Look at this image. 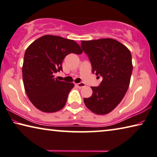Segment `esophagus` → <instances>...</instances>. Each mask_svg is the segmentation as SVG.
I'll return each instance as SVG.
<instances>
[{
	"mask_svg": "<svg viewBox=\"0 0 157 157\" xmlns=\"http://www.w3.org/2000/svg\"><path fill=\"white\" fill-rule=\"evenodd\" d=\"M76 86L78 87V88H83V87L86 86V85L83 83H76Z\"/></svg>",
	"mask_w": 157,
	"mask_h": 157,
	"instance_id": "1",
	"label": "esophagus"
}]
</instances>
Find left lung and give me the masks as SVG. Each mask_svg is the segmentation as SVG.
Instances as JSON below:
<instances>
[{
    "label": "left lung",
    "mask_w": 157,
    "mask_h": 157,
    "mask_svg": "<svg viewBox=\"0 0 157 157\" xmlns=\"http://www.w3.org/2000/svg\"><path fill=\"white\" fill-rule=\"evenodd\" d=\"M81 45L92 64V73L103 78L99 86L91 87L92 94L83 99L85 105L95 114L109 113L129 88L133 69L130 51L111 38L83 40Z\"/></svg>",
    "instance_id": "8db88e82"
}]
</instances>
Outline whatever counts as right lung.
<instances>
[{"label": "right lung", "instance_id": "1", "mask_svg": "<svg viewBox=\"0 0 157 157\" xmlns=\"http://www.w3.org/2000/svg\"><path fill=\"white\" fill-rule=\"evenodd\" d=\"M71 53L81 54L83 51L75 41L51 35L38 38L25 50L22 67L24 88L30 101L41 111L54 113L65 106L74 85L58 80L53 74L63 70V59Z\"/></svg>", "mask_w": 157, "mask_h": 157}]
</instances>
